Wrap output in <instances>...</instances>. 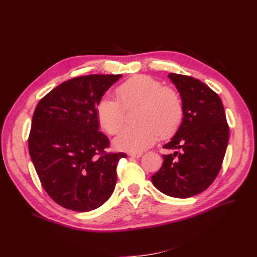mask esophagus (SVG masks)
<instances>
[{
	"label": "esophagus",
	"mask_w": 257,
	"mask_h": 257,
	"mask_svg": "<svg viewBox=\"0 0 257 257\" xmlns=\"http://www.w3.org/2000/svg\"><path fill=\"white\" fill-rule=\"evenodd\" d=\"M129 156L132 158H140L143 156V152H130Z\"/></svg>",
	"instance_id": "obj_1"
}]
</instances>
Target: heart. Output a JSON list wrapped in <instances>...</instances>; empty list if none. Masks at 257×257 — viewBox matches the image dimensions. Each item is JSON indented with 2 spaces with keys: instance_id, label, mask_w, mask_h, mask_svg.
Wrapping results in <instances>:
<instances>
[{
  "instance_id": "b5f03b06",
  "label": "heart",
  "mask_w": 257,
  "mask_h": 257,
  "mask_svg": "<svg viewBox=\"0 0 257 257\" xmlns=\"http://www.w3.org/2000/svg\"><path fill=\"white\" fill-rule=\"evenodd\" d=\"M118 99L102 97L97 103V119L109 135L121 128L125 109L139 106L137 125L124 127L118 133L113 145L119 150L141 151L154 145L159 134L162 138L174 135L184 118V105L177 90L147 75L134 76L116 88Z\"/></svg>"
}]
</instances>
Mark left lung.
I'll return each instance as SVG.
<instances>
[{
	"instance_id": "left-lung-1",
	"label": "left lung",
	"mask_w": 257,
	"mask_h": 257,
	"mask_svg": "<svg viewBox=\"0 0 257 257\" xmlns=\"http://www.w3.org/2000/svg\"><path fill=\"white\" fill-rule=\"evenodd\" d=\"M184 105V118L174 137L163 146L160 170L151 177L169 196L185 199L203 192L219 174L228 143V124L219 95L191 76L169 74Z\"/></svg>"
}]
</instances>
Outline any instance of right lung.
<instances>
[{"label":"right lung","instance_id":"obj_1","mask_svg":"<svg viewBox=\"0 0 257 257\" xmlns=\"http://www.w3.org/2000/svg\"><path fill=\"white\" fill-rule=\"evenodd\" d=\"M121 75L78 76L37 103L29 151L42 187L65 209L88 212L110 198L123 152H107L97 103Z\"/></svg>","mask_w":257,"mask_h":257}]
</instances>
